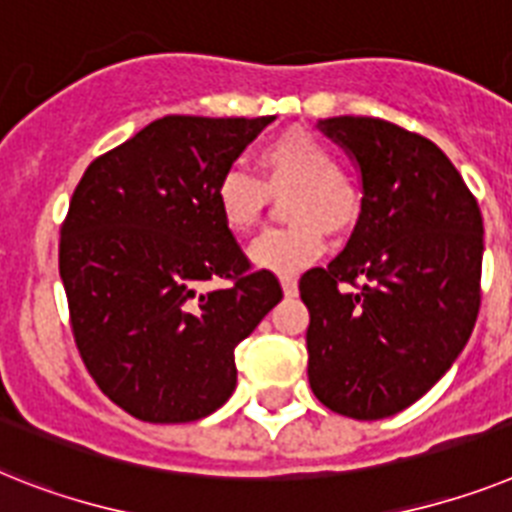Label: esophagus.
<instances>
[{"mask_svg": "<svg viewBox=\"0 0 512 512\" xmlns=\"http://www.w3.org/2000/svg\"><path fill=\"white\" fill-rule=\"evenodd\" d=\"M280 282H282V290H285L287 298H293V295H298V280H295L293 274H282Z\"/></svg>", "mask_w": 512, "mask_h": 512, "instance_id": "34e87169", "label": "esophagus"}]
</instances>
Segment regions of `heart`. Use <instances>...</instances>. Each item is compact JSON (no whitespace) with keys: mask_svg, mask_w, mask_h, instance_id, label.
<instances>
[{"mask_svg":"<svg viewBox=\"0 0 512 512\" xmlns=\"http://www.w3.org/2000/svg\"><path fill=\"white\" fill-rule=\"evenodd\" d=\"M259 177L227 167L214 180L211 198L232 235H248L264 217L269 193H285L290 225L266 230L251 246L253 264L277 274L298 272L324 251V230L348 232L363 214V190L337 164L335 151L311 130L287 128L256 151Z\"/></svg>","mask_w":512,"mask_h":512,"instance_id":"b5f03b06","label":"heart"}]
</instances>
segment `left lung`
I'll list each match as a JSON object with an SVG mask.
<instances>
[{
	"label": "left lung",
	"instance_id": "obj_1",
	"mask_svg": "<svg viewBox=\"0 0 512 512\" xmlns=\"http://www.w3.org/2000/svg\"><path fill=\"white\" fill-rule=\"evenodd\" d=\"M319 128L361 167L363 214L340 256L298 285L311 314L308 384L329 411L377 421L432 390L474 332L484 222L424 135L379 117Z\"/></svg>",
	"mask_w": 512,
	"mask_h": 512
}]
</instances>
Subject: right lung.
<instances>
[{"mask_svg":"<svg viewBox=\"0 0 512 512\" xmlns=\"http://www.w3.org/2000/svg\"><path fill=\"white\" fill-rule=\"evenodd\" d=\"M272 120L170 114L80 177L59 230V277L88 374L130 416L188 424L225 405L238 342L282 301L211 198Z\"/></svg>","mask_w":512,"mask_h":512,"instance_id":"add662e5","label":"right lung"}]
</instances>
